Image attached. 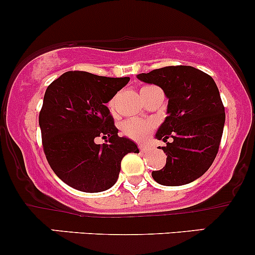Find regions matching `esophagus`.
Listing matches in <instances>:
<instances>
[{
	"mask_svg": "<svg viewBox=\"0 0 255 255\" xmlns=\"http://www.w3.org/2000/svg\"><path fill=\"white\" fill-rule=\"evenodd\" d=\"M139 150H140L141 152H144V151H146V150H148V146H145V145H139Z\"/></svg>",
	"mask_w": 255,
	"mask_h": 255,
	"instance_id": "obj_1",
	"label": "esophagus"
}]
</instances>
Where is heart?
I'll return each instance as SVG.
<instances>
[{
    "label": "heart",
    "mask_w": 255,
    "mask_h": 255,
    "mask_svg": "<svg viewBox=\"0 0 255 255\" xmlns=\"http://www.w3.org/2000/svg\"><path fill=\"white\" fill-rule=\"evenodd\" d=\"M146 88L149 87L141 88V90L146 89ZM109 107L111 110L114 109V100L110 101ZM121 129H122L123 134L127 135L128 138L136 141H144L154 129V123L150 122V121L132 119L123 122L122 126H121Z\"/></svg>",
    "instance_id": "b5f03b06"
}]
</instances>
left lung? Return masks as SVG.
<instances>
[{
	"instance_id": "1",
	"label": "left lung",
	"mask_w": 255,
	"mask_h": 255,
	"mask_svg": "<svg viewBox=\"0 0 255 255\" xmlns=\"http://www.w3.org/2000/svg\"><path fill=\"white\" fill-rule=\"evenodd\" d=\"M136 78L160 87L168 99L167 117L155 135L166 143L167 159L152 178L162 186L191 183L214 162L224 132L225 107L215 82L192 66L163 67Z\"/></svg>"
}]
</instances>
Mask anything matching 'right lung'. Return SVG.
Here are the masks:
<instances>
[{
    "instance_id": "right-lung-1",
    "label": "right lung",
    "mask_w": 255,
    "mask_h": 255,
    "mask_svg": "<svg viewBox=\"0 0 255 255\" xmlns=\"http://www.w3.org/2000/svg\"><path fill=\"white\" fill-rule=\"evenodd\" d=\"M128 77L110 78L71 71L53 80L45 92L39 115L42 148L53 172L80 192L111 188L128 152H139L134 141L119 136L106 104ZM107 137L103 146L93 139Z\"/></svg>"
}]
</instances>
